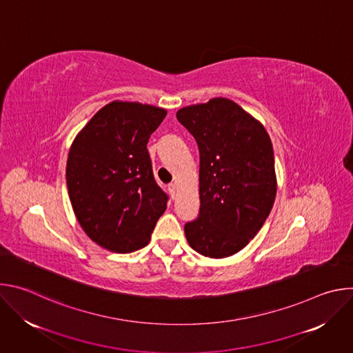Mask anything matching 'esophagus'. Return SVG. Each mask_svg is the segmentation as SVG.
<instances>
[{
	"mask_svg": "<svg viewBox=\"0 0 353 353\" xmlns=\"http://www.w3.org/2000/svg\"><path fill=\"white\" fill-rule=\"evenodd\" d=\"M169 191H170L172 196L174 198L176 192H177V184H176V183H170V184H169Z\"/></svg>",
	"mask_w": 353,
	"mask_h": 353,
	"instance_id": "obj_1",
	"label": "esophagus"
}]
</instances>
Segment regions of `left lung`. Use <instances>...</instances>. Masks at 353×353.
<instances>
[{"instance_id": "left-lung-1", "label": "left lung", "mask_w": 353, "mask_h": 353, "mask_svg": "<svg viewBox=\"0 0 353 353\" xmlns=\"http://www.w3.org/2000/svg\"><path fill=\"white\" fill-rule=\"evenodd\" d=\"M177 120L199 149V215L185 223L192 250L226 259L267 221L276 196L274 149L265 127L228 97L180 109Z\"/></svg>"}]
</instances>
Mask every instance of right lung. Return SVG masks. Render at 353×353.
I'll list each match as a JSON object with an SVG mask.
<instances>
[{"label": "right lung", "instance_id": "1", "mask_svg": "<svg viewBox=\"0 0 353 353\" xmlns=\"http://www.w3.org/2000/svg\"><path fill=\"white\" fill-rule=\"evenodd\" d=\"M168 110L113 100L74 138L67 187L74 214L90 240L113 253L145 247L168 207L146 143Z\"/></svg>", "mask_w": 353, "mask_h": 353}]
</instances>
